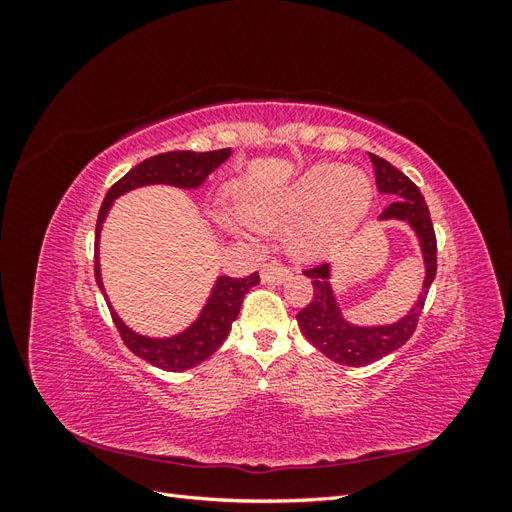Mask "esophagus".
<instances>
[{
	"label": "esophagus",
	"instance_id": "1",
	"mask_svg": "<svg viewBox=\"0 0 512 512\" xmlns=\"http://www.w3.org/2000/svg\"><path fill=\"white\" fill-rule=\"evenodd\" d=\"M260 280H262V284L280 286L286 280H290V271L286 267H282V265H277V262H269V265H262Z\"/></svg>",
	"mask_w": 512,
	"mask_h": 512
}]
</instances>
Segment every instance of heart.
Wrapping results in <instances>:
<instances>
[{
  "instance_id": "obj_1",
  "label": "heart",
  "mask_w": 512,
  "mask_h": 512,
  "mask_svg": "<svg viewBox=\"0 0 512 512\" xmlns=\"http://www.w3.org/2000/svg\"><path fill=\"white\" fill-rule=\"evenodd\" d=\"M371 205V183L354 166L316 164L277 190L245 188L239 213L252 224L297 220L288 232V252L294 258L327 256L363 222Z\"/></svg>"
}]
</instances>
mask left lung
<instances>
[{
  "instance_id": "left-lung-1",
  "label": "left lung",
  "mask_w": 512,
  "mask_h": 512,
  "mask_svg": "<svg viewBox=\"0 0 512 512\" xmlns=\"http://www.w3.org/2000/svg\"><path fill=\"white\" fill-rule=\"evenodd\" d=\"M369 158L374 164L378 192L391 198V203L378 215V222H404L414 232L418 247H421L425 277L421 292L406 316L386 324H356L346 318L342 303H339L333 288L331 262L303 271V275L312 280L314 299L297 314L299 329L307 342L327 359L348 367H363L380 361L382 356L399 350L408 342L416 329L418 316L423 312L429 286L436 277V232H433L421 190L393 164L374 153H369Z\"/></svg>"
}]
</instances>
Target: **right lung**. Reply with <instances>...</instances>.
<instances>
[{"instance_id":"add662e5","label":"right lung","mask_w":512,"mask_h":512,"mask_svg":"<svg viewBox=\"0 0 512 512\" xmlns=\"http://www.w3.org/2000/svg\"><path fill=\"white\" fill-rule=\"evenodd\" d=\"M232 156V149H218V151H166L160 156H153L141 164H136L132 170H128L111 190L106 192L102 207L98 213L96 224V284L100 292L104 294L106 305L111 309V316L117 331L121 333L123 342L138 356V359L147 361L149 365L164 369V371H185L190 367H196L218 350L224 339L230 333L232 322L237 320L241 312V303L245 294L254 286H258L260 277L258 273H252L241 280L235 277L220 275L215 280L209 297L200 309L198 316L181 329L179 333L166 335V337H151L143 335L134 329H130L126 322L119 318L115 307L108 299L104 282H102V269H100V235L102 226L108 218L113 203L132 190L147 188V185H173L179 190H198L203 188L209 175L215 168L222 166Z\"/></svg>"}]
</instances>
